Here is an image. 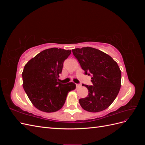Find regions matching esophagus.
<instances>
[{
    "label": "esophagus",
    "mask_w": 145,
    "mask_h": 145,
    "mask_svg": "<svg viewBox=\"0 0 145 145\" xmlns=\"http://www.w3.org/2000/svg\"><path fill=\"white\" fill-rule=\"evenodd\" d=\"M81 85H80V84H76V86H77V88H78V87H79V86H80Z\"/></svg>",
    "instance_id": "esophagus-1"
}]
</instances>
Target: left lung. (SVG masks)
I'll use <instances>...</instances> for the list:
<instances>
[{"instance_id": "1", "label": "left lung", "mask_w": 145, "mask_h": 145, "mask_svg": "<svg viewBox=\"0 0 145 145\" xmlns=\"http://www.w3.org/2000/svg\"><path fill=\"white\" fill-rule=\"evenodd\" d=\"M85 74L91 75L93 86L88 97L79 99L82 108L91 112L102 111L114 101L121 87V71L115 60L103 51L91 47L72 50Z\"/></svg>"}]
</instances>
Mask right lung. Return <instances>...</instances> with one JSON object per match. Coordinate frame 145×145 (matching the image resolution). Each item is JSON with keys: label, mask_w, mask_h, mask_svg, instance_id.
Segmentation results:
<instances>
[{"label": "right lung", "mask_w": 145, "mask_h": 145, "mask_svg": "<svg viewBox=\"0 0 145 145\" xmlns=\"http://www.w3.org/2000/svg\"><path fill=\"white\" fill-rule=\"evenodd\" d=\"M71 50L52 48L42 51L25 65L23 87L29 99L39 110L54 112L62 108L75 83L57 82L64 61Z\"/></svg>", "instance_id": "1"}]
</instances>
